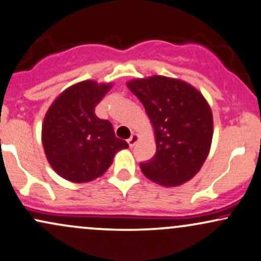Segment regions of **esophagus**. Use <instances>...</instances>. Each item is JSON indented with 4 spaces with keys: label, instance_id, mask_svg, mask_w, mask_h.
<instances>
[{
    "label": "esophagus",
    "instance_id": "34e87169",
    "mask_svg": "<svg viewBox=\"0 0 261 261\" xmlns=\"http://www.w3.org/2000/svg\"><path fill=\"white\" fill-rule=\"evenodd\" d=\"M137 140H139V136H137L136 134H133V135H131V137H130V139L127 140V143H128V146H130V147H134V146H135V143L137 142Z\"/></svg>",
    "mask_w": 261,
    "mask_h": 261
}]
</instances>
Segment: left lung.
Returning a JSON list of instances; mask_svg holds the SVG:
<instances>
[{
  "mask_svg": "<svg viewBox=\"0 0 261 261\" xmlns=\"http://www.w3.org/2000/svg\"><path fill=\"white\" fill-rule=\"evenodd\" d=\"M127 88L143 104L154 128L157 151L140 163L143 174L164 187L190 180L211 146L214 121L207 101L193 86L163 76L131 81Z\"/></svg>",
  "mask_w": 261,
  "mask_h": 261,
  "instance_id": "left-lung-1",
  "label": "left lung"
}]
</instances>
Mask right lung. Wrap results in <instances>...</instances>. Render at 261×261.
Instances as JSON below:
<instances>
[{
    "label": "right lung",
    "instance_id": "right-lung-1",
    "mask_svg": "<svg viewBox=\"0 0 261 261\" xmlns=\"http://www.w3.org/2000/svg\"><path fill=\"white\" fill-rule=\"evenodd\" d=\"M112 85L94 81L77 83L53 103L43 124V145L54 170L73 182L91 181L109 168L114 155L127 148L118 139L112 122L94 110Z\"/></svg>",
    "mask_w": 261,
    "mask_h": 261
}]
</instances>
